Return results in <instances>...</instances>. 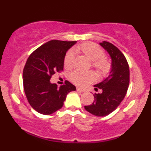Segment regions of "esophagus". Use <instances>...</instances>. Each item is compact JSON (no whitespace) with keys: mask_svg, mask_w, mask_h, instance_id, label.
<instances>
[{"mask_svg":"<svg viewBox=\"0 0 151 151\" xmlns=\"http://www.w3.org/2000/svg\"><path fill=\"white\" fill-rule=\"evenodd\" d=\"M77 90L78 91H79V92H81V93L84 92V91H85V89H82V88H79V87H77Z\"/></svg>","mask_w":151,"mask_h":151,"instance_id":"1","label":"esophagus"}]
</instances>
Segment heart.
I'll return each mask as SVG.
<instances>
[{"mask_svg": "<svg viewBox=\"0 0 151 151\" xmlns=\"http://www.w3.org/2000/svg\"><path fill=\"white\" fill-rule=\"evenodd\" d=\"M74 52L81 54L92 62L93 67L100 73H107L110 70V63L104 57V52L101 47L93 42H85L74 48ZM74 55L72 51H69L65 58V66L70 67L74 62ZM70 80L77 85H85L94 79V75L91 72H84L79 70L74 71L70 74Z\"/></svg>", "mask_w": 151, "mask_h": 151, "instance_id": "obj_1", "label": "heart"}]
</instances>
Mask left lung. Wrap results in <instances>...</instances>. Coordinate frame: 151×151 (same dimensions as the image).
Returning <instances> with one entry per match:
<instances>
[{
	"label": "left lung",
	"mask_w": 151,
	"mask_h": 151,
	"mask_svg": "<svg viewBox=\"0 0 151 151\" xmlns=\"http://www.w3.org/2000/svg\"><path fill=\"white\" fill-rule=\"evenodd\" d=\"M99 45L108 52L111 60L109 76L93 85L94 89L102 90L95 93L91 105L84 109L96 116H105L113 112L126 96L129 85V67L123 53L113 44L103 41Z\"/></svg>",
	"instance_id": "obj_1"
}]
</instances>
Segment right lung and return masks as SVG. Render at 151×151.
Segmentation results:
<instances>
[{"mask_svg": "<svg viewBox=\"0 0 151 151\" xmlns=\"http://www.w3.org/2000/svg\"><path fill=\"white\" fill-rule=\"evenodd\" d=\"M76 43L50 40L35 50L27 59L22 76L24 91L29 104L38 113H55L63 106L67 95L76 90L68 81L60 87L50 81L55 72L63 70L66 53Z\"/></svg>", "mask_w": 151, "mask_h": 151, "instance_id": "add662e5", "label": "right lung"}]
</instances>
